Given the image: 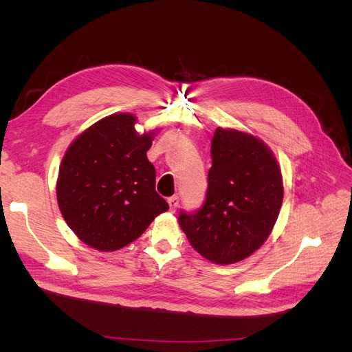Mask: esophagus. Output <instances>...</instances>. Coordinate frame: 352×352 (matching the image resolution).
<instances>
[{"label":"esophagus","mask_w":352,"mask_h":352,"mask_svg":"<svg viewBox=\"0 0 352 352\" xmlns=\"http://www.w3.org/2000/svg\"><path fill=\"white\" fill-rule=\"evenodd\" d=\"M167 202H168V207H170V210L175 211V210L177 208V206H179V197H177V195H175V197H170V198L167 199Z\"/></svg>","instance_id":"1"}]
</instances>
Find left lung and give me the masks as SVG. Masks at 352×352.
Wrapping results in <instances>:
<instances>
[{"mask_svg":"<svg viewBox=\"0 0 352 352\" xmlns=\"http://www.w3.org/2000/svg\"><path fill=\"white\" fill-rule=\"evenodd\" d=\"M211 160L204 204L180 211L179 225L202 257L233 264L269 238L283 199L282 173L267 145L235 129L217 127Z\"/></svg>","mask_w":352,"mask_h":352,"instance_id":"8db88e82","label":"left lung"}]
</instances>
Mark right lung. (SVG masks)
I'll return each mask as SVG.
<instances>
[{"mask_svg":"<svg viewBox=\"0 0 352 352\" xmlns=\"http://www.w3.org/2000/svg\"><path fill=\"white\" fill-rule=\"evenodd\" d=\"M135 123L129 113L104 117L72 142L60 166L61 214L74 235L98 251L126 247L168 210L146 158L154 132L140 135Z\"/></svg>","mask_w":352,"mask_h":352,"instance_id":"right-lung-1","label":"right lung"}]
</instances>
